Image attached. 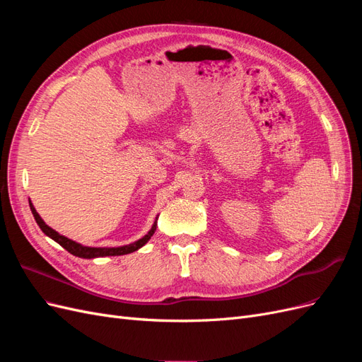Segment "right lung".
Segmentation results:
<instances>
[{
    "label": "right lung",
    "mask_w": 362,
    "mask_h": 362,
    "mask_svg": "<svg viewBox=\"0 0 362 362\" xmlns=\"http://www.w3.org/2000/svg\"><path fill=\"white\" fill-rule=\"evenodd\" d=\"M30 210H31L33 216H35V221H36V223L39 225V228L43 231V234L48 235L49 238H52L54 242H57L62 247L66 249L69 254H72L75 257H80V258H87V259L100 258V257L127 255V254H131V252L139 250L140 247H144L149 242L151 237L154 235L156 229H157V218H158V216H157L156 217V222L152 223L149 231L144 237L139 238L137 242H133V243H129V245H124V246H116V247H92V246H84L81 243H76V242H74V240L59 234L57 231H54L52 228H49L45 222H43V218L39 216V213L36 211V208H35V205L31 204V201H30Z\"/></svg>",
    "instance_id": "1"
}]
</instances>
